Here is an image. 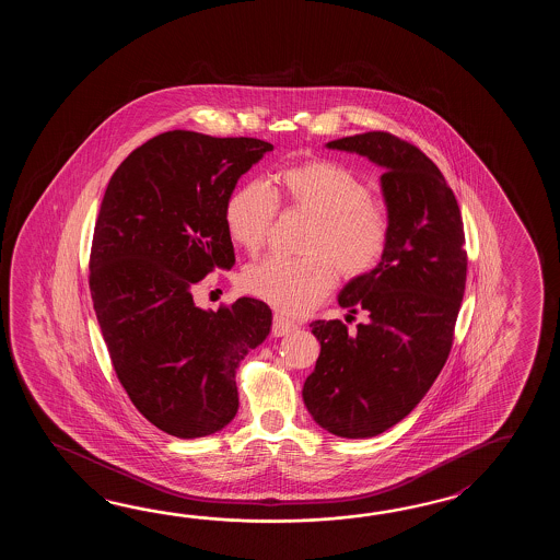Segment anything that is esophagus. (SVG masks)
I'll list each match as a JSON object with an SVG mask.
<instances>
[{
    "mask_svg": "<svg viewBox=\"0 0 560 560\" xmlns=\"http://www.w3.org/2000/svg\"><path fill=\"white\" fill-rule=\"evenodd\" d=\"M296 328V324L292 320L284 318L282 314H275V322H272V334L275 336H285Z\"/></svg>",
    "mask_w": 560,
    "mask_h": 560,
    "instance_id": "esophagus-1",
    "label": "esophagus"
}]
</instances>
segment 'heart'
<instances>
[{
    "instance_id": "heart-1",
    "label": "heart",
    "mask_w": 560,
    "mask_h": 560,
    "mask_svg": "<svg viewBox=\"0 0 560 560\" xmlns=\"http://www.w3.org/2000/svg\"><path fill=\"white\" fill-rule=\"evenodd\" d=\"M276 190L246 184L226 206V230L242 250L264 248L278 212V198L314 218L306 252L292 260L268 256L242 275L246 292L262 298L284 314H304L330 294L338 270L346 278L372 272L388 244V214L370 198L369 186L342 164L308 160L275 176Z\"/></svg>"
}]
</instances>
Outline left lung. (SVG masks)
Listing matches in <instances>:
<instances>
[{
	"mask_svg": "<svg viewBox=\"0 0 560 560\" xmlns=\"http://www.w3.org/2000/svg\"><path fill=\"white\" fill-rule=\"evenodd\" d=\"M381 166L388 244L378 266L352 278L338 304L369 320L312 322L320 357L302 398L322 429L370 439L408 417L441 374L465 296V228L453 190L417 145L386 131L326 143ZM348 314V316H350Z\"/></svg>",
	"mask_w": 560,
	"mask_h": 560,
	"instance_id": "1",
	"label": "left lung"
}]
</instances>
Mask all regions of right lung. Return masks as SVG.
<instances>
[{
    "instance_id": "1",
    "label": "right lung",
    "mask_w": 560,
    "mask_h": 560,
    "mask_svg": "<svg viewBox=\"0 0 560 560\" xmlns=\"http://www.w3.org/2000/svg\"><path fill=\"white\" fill-rule=\"evenodd\" d=\"M275 145L256 138L160 133L109 178L95 222L90 292L133 406L178 439L214 434L238 412L236 370L272 328L262 300L196 306L191 288L234 258L226 206Z\"/></svg>"
}]
</instances>
